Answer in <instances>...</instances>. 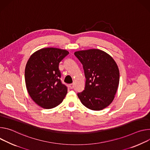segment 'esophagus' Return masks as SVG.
Wrapping results in <instances>:
<instances>
[{
	"label": "esophagus",
	"mask_w": 150,
	"mask_h": 150,
	"mask_svg": "<svg viewBox=\"0 0 150 150\" xmlns=\"http://www.w3.org/2000/svg\"><path fill=\"white\" fill-rule=\"evenodd\" d=\"M73 87H74V84H73V83H72V84H70V88L71 89H73Z\"/></svg>",
	"instance_id": "1"
}]
</instances>
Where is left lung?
Listing matches in <instances>:
<instances>
[{
  "mask_svg": "<svg viewBox=\"0 0 150 150\" xmlns=\"http://www.w3.org/2000/svg\"><path fill=\"white\" fill-rule=\"evenodd\" d=\"M83 65L86 84L77 96L88 108L99 111L108 106L117 92L120 74L113 58L101 50L92 49L74 52Z\"/></svg>",
  "mask_w": 150,
  "mask_h": 150,
  "instance_id": "1",
  "label": "left lung"
}]
</instances>
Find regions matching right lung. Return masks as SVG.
<instances>
[{"label":"right lung","mask_w":150,"mask_h":150,"mask_svg":"<svg viewBox=\"0 0 150 150\" xmlns=\"http://www.w3.org/2000/svg\"><path fill=\"white\" fill-rule=\"evenodd\" d=\"M69 54L58 48H43L33 53L28 60L25 69L26 88L39 106L51 109L62 102L67 87L60 80L59 64Z\"/></svg>","instance_id":"1"}]
</instances>
